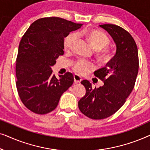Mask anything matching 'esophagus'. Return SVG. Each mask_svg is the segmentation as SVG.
Segmentation results:
<instances>
[{"instance_id": "1", "label": "esophagus", "mask_w": 150, "mask_h": 150, "mask_svg": "<svg viewBox=\"0 0 150 150\" xmlns=\"http://www.w3.org/2000/svg\"><path fill=\"white\" fill-rule=\"evenodd\" d=\"M74 81L75 83H80L82 81V79L80 76L77 74H74Z\"/></svg>"}]
</instances>
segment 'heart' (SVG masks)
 <instances>
[{
    "label": "heart",
    "mask_w": 150,
    "mask_h": 150,
    "mask_svg": "<svg viewBox=\"0 0 150 150\" xmlns=\"http://www.w3.org/2000/svg\"><path fill=\"white\" fill-rule=\"evenodd\" d=\"M82 33H79L78 35H81ZM83 34L85 35L87 40L92 47L96 50H100L104 47L107 46L110 43V40L108 36L104 33L100 31L97 30H90L87 32L83 33ZM78 35L76 33H71L67 35L65 38L63 46L64 48L67 50H72L77 40ZM100 58L102 61H108L110 58V52L108 50H105L100 54ZM74 70L77 74L81 75L87 74L91 69L94 68L93 63L89 61L81 59L79 60L74 65Z\"/></svg>",
    "instance_id": "heart-1"
}]
</instances>
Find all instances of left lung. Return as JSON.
I'll return each instance as SVG.
<instances>
[{
  "label": "left lung",
  "instance_id": "obj_1",
  "mask_svg": "<svg viewBox=\"0 0 150 150\" xmlns=\"http://www.w3.org/2000/svg\"><path fill=\"white\" fill-rule=\"evenodd\" d=\"M116 45L115 55L105 67L94 75L104 82L99 88H92L87 80L81 81L86 93L79 101L81 111L93 120H102L117 111L132 92L139 71L138 49L131 35L115 24H102Z\"/></svg>",
  "mask_w": 150,
  "mask_h": 150
}]
</instances>
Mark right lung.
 <instances>
[{
  "instance_id": "1",
  "label": "right lung",
  "mask_w": 150,
  "mask_h": 150,
  "mask_svg": "<svg viewBox=\"0 0 150 150\" xmlns=\"http://www.w3.org/2000/svg\"><path fill=\"white\" fill-rule=\"evenodd\" d=\"M81 26L57 17L41 18L22 37L16 60V87L22 103L35 113L54 110L61 96L73 84L72 74L57 79L52 75V67L64 54V38Z\"/></svg>"
}]
</instances>
